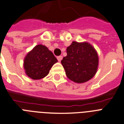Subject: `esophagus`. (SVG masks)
I'll return each instance as SVG.
<instances>
[{
  "mask_svg": "<svg viewBox=\"0 0 124 124\" xmlns=\"http://www.w3.org/2000/svg\"><path fill=\"white\" fill-rule=\"evenodd\" d=\"M57 59H58V61H59V62H60V61H61V60L63 59V56H58V57H57Z\"/></svg>",
  "mask_w": 124,
  "mask_h": 124,
  "instance_id": "34e87169",
  "label": "esophagus"
}]
</instances>
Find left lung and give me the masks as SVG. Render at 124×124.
Wrapping results in <instances>:
<instances>
[{
	"instance_id": "left-lung-1",
	"label": "left lung",
	"mask_w": 124,
	"mask_h": 124,
	"mask_svg": "<svg viewBox=\"0 0 124 124\" xmlns=\"http://www.w3.org/2000/svg\"><path fill=\"white\" fill-rule=\"evenodd\" d=\"M67 56L61 63L67 77L77 83L86 82L98 70V56L96 49L88 42L73 41L66 49Z\"/></svg>"
}]
</instances>
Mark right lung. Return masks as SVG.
Returning <instances> with one entry per match:
<instances>
[{
    "label": "right lung",
    "instance_id": "1",
    "mask_svg": "<svg viewBox=\"0 0 124 124\" xmlns=\"http://www.w3.org/2000/svg\"><path fill=\"white\" fill-rule=\"evenodd\" d=\"M57 62L56 57L46 46L38 44L26 54L23 64L27 77L36 80L46 77Z\"/></svg>",
    "mask_w": 124,
    "mask_h": 124
}]
</instances>
